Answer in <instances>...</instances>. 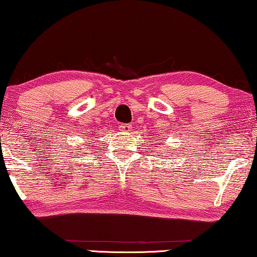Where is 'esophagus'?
<instances>
[{"mask_svg":"<svg viewBox=\"0 0 257 257\" xmlns=\"http://www.w3.org/2000/svg\"><path fill=\"white\" fill-rule=\"evenodd\" d=\"M130 128H132V125L127 124V123L120 125V130H121V132H123V133H129L130 132Z\"/></svg>","mask_w":257,"mask_h":257,"instance_id":"obj_1","label":"esophagus"}]
</instances>
